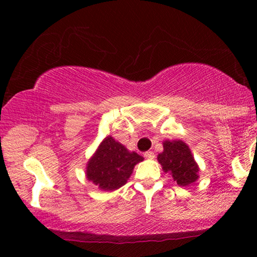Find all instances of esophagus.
<instances>
[{"label":"esophagus","mask_w":257,"mask_h":257,"mask_svg":"<svg viewBox=\"0 0 257 257\" xmlns=\"http://www.w3.org/2000/svg\"><path fill=\"white\" fill-rule=\"evenodd\" d=\"M144 157L146 158V159H154V153L152 152V151H147V152L144 153Z\"/></svg>","instance_id":"esophagus-1"}]
</instances>
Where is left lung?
Segmentation results:
<instances>
[{"label":"left lung","instance_id":"obj_1","mask_svg":"<svg viewBox=\"0 0 257 257\" xmlns=\"http://www.w3.org/2000/svg\"><path fill=\"white\" fill-rule=\"evenodd\" d=\"M164 151L158 154V161L165 173L172 175L179 186L186 187L199 179V165L189 146L182 140H165Z\"/></svg>","mask_w":257,"mask_h":257}]
</instances>
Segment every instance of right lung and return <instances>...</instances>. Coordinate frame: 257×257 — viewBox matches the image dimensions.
Listing matches in <instances>:
<instances>
[{"instance_id":"right-lung-1","label":"right lung","mask_w":257,"mask_h":257,"mask_svg":"<svg viewBox=\"0 0 257 257\" xmlns=\"http://www.w3.org/2000/svg\"><path fill=\"white\" fill-rule=\"evenodd\" d=\"M143 160L138 153L130 152L113 137L107 136L87 161L86 179L103 191H115L127 182L133 168Z\"/></svg>"}]
</instances>
